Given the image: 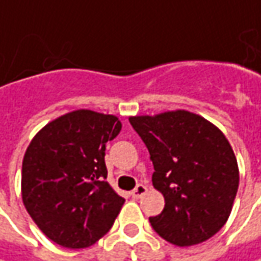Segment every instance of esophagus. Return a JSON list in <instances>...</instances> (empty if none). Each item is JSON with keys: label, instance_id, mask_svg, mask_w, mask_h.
<instances>
[{"label": "esophagus", "instance_id": "34e87169", "mask_svg": "<svg viewBox=\"0 0 261 261\" xmlns=\"http://www.w3.org/2000/svg\"><path fill=\"white\" fill-rule=\"evenodd\" d=\"M146 190H148V189H146V186L138 185L135 189L132 190V193H130V195H132V197H135V199H139V197H142V196L145 195Z\"/></svg>", "mask_w": 261, "mask_h": 261}]
</instances>
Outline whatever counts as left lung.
Returning <instances> with one entry per match:
<instances>
[{
	"label": "left lung",
	"instance_id": "8db88e82",
	"mask_svg": "<svg viewBox=\"0 0 261 261\" xmlns=\"http://www.w3.org/2000/svg\"><path fill=\"white\" fill-rule=\"evenodd\" d=\"M154 164L152 185L166 205L149 222L178 247L200 244L225 225L240 171L232 146L214 123L187 110L130 116Z\"/></svg>",
	"mask_w": 261,
	"mask_h": 261
}]
</instances>
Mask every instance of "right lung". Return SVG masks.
Segmentation results:
<instances>
[{
	"label": "right lung",
	"mask_w": 261,
	"mask_h": 261,
	"mask_svg": "<svg viewBox=\"0 0 261 261\" xmlns=\"http://www.w3.org/2000/svg\"><path fill=\"white\" fill-rule=\"evenodd\" d=\"M120 129L116 116L81 109L49 122L27 146L23 203L56 244L87 248L113 225L125 199L106 181L105 151Z\"/></svg>",
	"instance_id": "add662e5"
}]
</instances>
